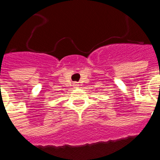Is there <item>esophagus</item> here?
I'll return each instance as SVG.
<instances>
[{
    "instance_id": "34e87169",
    "label": "esophagus",
    "mask_w": 160,
    "mask_h": 160,
    "mask_svg": "<svg viewBox=\"0 0 160 160\" xmlns=\"http://www.w3.org/2000/svg\"><path fill=\"white\" fill-rule=\"evenodd\" d=\"M80 86V84L78 83V82H74V87H78V86Z\"/></svg>"
}]
</instances>
